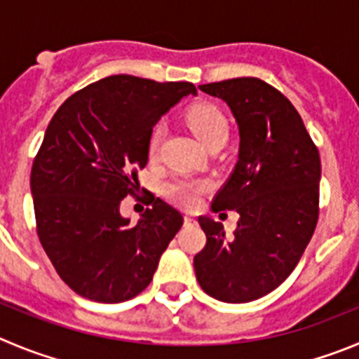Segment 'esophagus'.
<instances>
[{
    "mask_svg": "<svg viewBox=\"0 0 359 359\" xmlns=\"http://www.w3.org/2000/svg\"><path fill=\"white\" fill-rule=\"evenodd\" d=\"M184 223H186V225H195L196 221H195V217L191 216V214H186V216H184Z\"/></svg>",
    "mask_w": 359,
    "mask_h": 359,
    "instance_id": "esophagus-1",
    "label": "esophagus"
}]
</instances>
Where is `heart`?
<instances>
[{
	"mask_svg": "<svg viewBox=\"0 0 359 359\" xmlns=\"http://www.w3.org/2000/svg\"><path fill=\"white\" fill-rule=\"evenodd\" d=\"M187 123L193 129V133L200 138V142L205 147L214 145H223L229 136V122H226L225 115L214 106L209 104H198L187 111ZM161 136H163V127L156 126L150 133L149 138V154L156 156L159 150ZM209 187V182L205 180H196V179H187V177H175V179L168 180L164 191L175 202L182 203V205H195L198 202V196L202 195L203 191Z\"/></svg>",
	"mask_w": 359,
	"mask_h": 359,
	"instance_id": "b5f03b06",
	"label": "heart"
}]
</instances>
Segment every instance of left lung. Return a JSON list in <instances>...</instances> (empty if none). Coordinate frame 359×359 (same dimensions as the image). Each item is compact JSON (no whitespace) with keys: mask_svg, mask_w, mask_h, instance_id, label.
I'll list each match as a JSON object with an SVG mask.
<instances>
[{"mask_svg":"<svg viewBox=\"0 0 359 359\" xmlns=\"http://www.w3.org/2000/svg\"><path fill=\"white\" fill-rule=\"evenodd\" d=\"M225 100L239 127V159L212 202L237 210L233 239L200 216L207 244L195 257L203 292L223 303H250L287 280L319 217V150L290 100L257 78L198 86Z\"/></svg>","mask_w":359,"mask_h":359,"instance_id":"8db88e82","label":"left lung"}]
</instances>
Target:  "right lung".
I'll return each mask as SVG.
<instances>
[{"instance_id": "add662e5", "label": "right lung", "mask_w": 359, "mask_h": 359, "mask_svg": "<svg viewBox=\"0 0 359 359\" xmlns=\"http://www.w3.org/2000/svg\"><path fill=\"white\" fill-rule=\"evenodd\" d=\"M193 83L109 76L70 95L49 122L32 168L36 233L67 285L97 303H122L149 287L182 214L150 195L136 225L120 202L140 189L157 120Z\"/></svg>"}]
</instances>
